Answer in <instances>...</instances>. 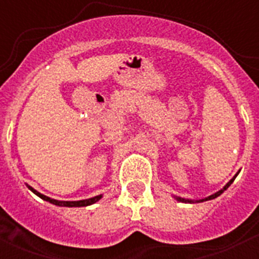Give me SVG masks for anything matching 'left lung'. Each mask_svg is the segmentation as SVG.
<instances>
[{
  "label": "left lung",
  "mask_w": 259,
  "mask_h": 259,
  "mask_svg": "<svg viewBox=\"0 0 259 259\" xmlns=\"http://www.w3.org/2000/svg\"><path fill=\"white\" fill-rule=\"evenodd\" d=\"M239 172H240V171H239ZM239 172H237V174H236V175L233 176L232 179H231V180H230V182H228V183H227V184L224 185V187H223V188H222V189H221V191H218V192H217V193H212V194H210V196H207V197H205V198H201V200H189V198H183V197H178V196H174V198H175V200H176V201H179V202H185V203L203 202V201H209V200H214V198H217V197H218V196H221V194H222V193H223V192H224V191H226V189H227V188H228V187H230V185H231V184H232V183H233V180L236 179V176H237V175H239Z\"/></svg>",
  "instance_id": "8db88e82"
}]
</instances>
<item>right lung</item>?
<instances>
[{"label":"right lung","instance_id":"1","mask_svg":"<svg viewBox=\"0 0 259 259\" xmlns=\"http://www.w3.org/2000/svg\"><path fill=\"white\" fill-rule=\"evenodd\" d=\"M27 187H28V189L31 192H33V193L36 194V196H38V197L41 198V200L44 201H48V202L53 203V205H56V206H65V207H81V206H89V205H93V203H96L97 201H100L102 198V194H98V196H95V197H91V198H87V200H79V201H59V200H54V198H50L48 197V196H45V194L40 193V192H37L36 189H33L31 187V185L26 184Z\"/></svg>","mask_w":259,"mask_h":259}]
</instances>
